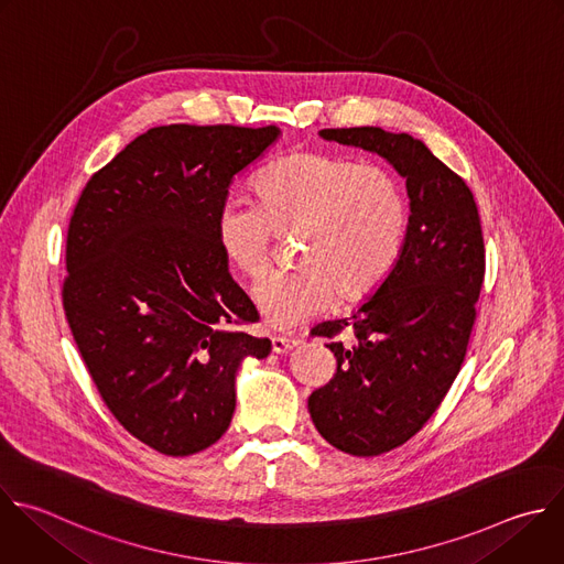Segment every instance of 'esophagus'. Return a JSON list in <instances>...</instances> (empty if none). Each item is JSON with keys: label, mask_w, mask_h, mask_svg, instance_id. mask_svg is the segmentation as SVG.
I'll return each instance as SVG.
<instances>
[{"label": "esophagus", "mask_w": 564, "mask_h": 564, "mask_svg": "<svg viewBox=\"0 0 564 564\" xmlns=\"http://www.w3.org/2000/svg\"><path fill=\"white\" fill-rule=\"evenodd\" d=\"M299 345H301V336H294V334H279L272 338V347L276 354H285Z\"/></svg>", "instance_id": "obj_1"}]
</instances>
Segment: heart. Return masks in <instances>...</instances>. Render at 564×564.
<instances>
[{
  "label": "heart",
  "mask_w": 564,
  "mask_h": 564,
  "mask_svg": "<svg viewBox=\"0 0 564 564\" xmlns=\"http://www.w3.org/2000/svg\"><path fill=\"white\" fill-rule=\"evenodd\" d=\"M257 206L226 202L217 213L219 248L241 276L257 281L274 263L280 237L301 235L299 272L254 290L263 318L285 327L365 303L392 276L405 248L410 208L399 178L381 165L299 150L257 178Z\"/></svg>",
  "instance_id": "1"
}]
</instances>
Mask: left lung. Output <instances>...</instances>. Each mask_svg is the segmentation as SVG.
<instances>
[{
	"mask_svg": "<svg viewBox=\"0 0 564 564\" xmlns=\"http://www.w3.org/2000/svg\"><path fill=\"white\" fill-rule=\"evenodd\" d=\"M325 139L386 156L405 176L410 228L383 288L329 338L336 371L307 410L318 434L351 456L408 443L443 403L463 365L485 279V241L469 185L423 141L373 126L327 128Z\"/></svg>",
	"mask_w": 564,
	"mask_h": 564,
	"instance_id": "obj_1",
	"label": "left lung"
}]
</instances>
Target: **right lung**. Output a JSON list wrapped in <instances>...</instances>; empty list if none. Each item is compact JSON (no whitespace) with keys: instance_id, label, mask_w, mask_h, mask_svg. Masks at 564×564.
<instances>
[{"instance_id":"1","label":"right lung","mask_w":564,"mask_h":564,"mask_svg":"<svg viewBox=\"0 0 564 564\" xmlns=\"http://www.w3.org/2000/svg\"><path fill=\"white\" fill-rule=\"evenodd\" d=\"M276 126L150 128L97 170L66 235L62 303L110 414L143 445L191 456L235 414V371L270 340L232 281L217 213Z\"/></svg>"}]
</instances>
